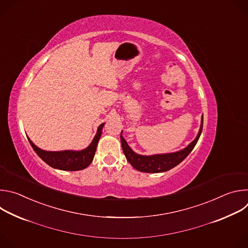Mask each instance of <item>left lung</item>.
<instances>
[{"label": "left lung", "mask_w": 248, "mask_h": 248, "mask_svg": "<svg viewBox=\"0 0 248 248\" xmlns=\"http://www.w3.org/2000/svg\"><path fill=\"white\" fill-rule=\"evenodd\" d=\"M203 127V116L201 117V124L199 131L195 139L184 149L172 153L154 154V155H140L135 153L127 144L125 139L123 137L121 132V142L124 156L128 163L137 170L143 172H163L167 171L183 162L188 154L192 151L200 137Z\"/></svg>", "instance_id": "left-lung-1"}]
</instances>
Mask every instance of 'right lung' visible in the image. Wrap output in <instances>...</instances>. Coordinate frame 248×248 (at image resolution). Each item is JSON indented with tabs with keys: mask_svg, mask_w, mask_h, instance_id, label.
I'll return each instance as SVG.
<instances>
[{
	"mask_svg": "<svg viewBox=\"0 0 248 248\" xmlns=\"http://www.w3.org/2000/svg\"><path fill=\"white\" fill-rule=\"evenodd\" d=\"M104 124L105 123L98 126L91 143L82 150L46 151L35 145L29 137L27 138L33 150L50 167L62 170H80L87 168L92 163Z\"/></svg>",
	"mask_w": 248,
	"mask_h": 248,
	"instance_id": "1",
	"label": "right lung"
}]
</instances>
